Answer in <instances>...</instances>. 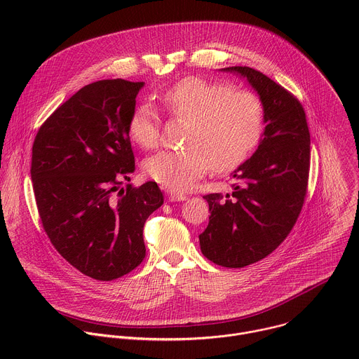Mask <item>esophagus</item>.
<instances>
[{"mask_svg": "<svg viewBox=\"0 0 359 359\" xmlns=\"http://www.w3.org/2000/svg\"><path fill=\"white\" fill-rule=\"evenodd\" d=\"M186 198H187V196L184 193L175 191V190H168V200L169 201H183Z\"/></svg>", "mask_w": 359, "mask_h": 359, "instance_id": "34e87169", "label": "esophagus"}]
</instances>
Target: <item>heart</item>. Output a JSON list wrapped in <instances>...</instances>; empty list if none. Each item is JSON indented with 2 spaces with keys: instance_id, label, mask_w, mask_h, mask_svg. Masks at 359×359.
Wrapping results in <instances>:
<instances>
[{
  "instance_id": "b5f03b06",
  "label": "heart",
  "mask_w": 359,
  "mask_h": 359,
  "mask_svg": "<svg viewBox=\"0 0 359 359\" xmlns=\"http://www.w3.org/2000/svg\"><path fill=\"white\" fill-rule=\"evenodd\" d=\"M161 102L170 116L189 121L187 147L162 150L144 163L153 180L172 190L189 189L210 166L216 170L238 166L260 139L263 107L250 90L189 76L170 86ZM128 133L143 149L158 146L161 126L155 108L149 104L136 107Z\"/></svg>"
}]
</instances>
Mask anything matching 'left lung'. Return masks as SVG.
I'll list each match as a JSON object with an SVG mask.
<instances>
[{
	"label": "left lung",
	"instance_id": "left-lung-1",
	"mask_svg": "<svg viewBox=\"0 0 359 359\" xmlns=\"http://www.w3.org/2000/svg\"><path fill=\"white\" fill-rule=\"evenodd\" d=\"M259 93L264 133L252 156L233 173V191L203 196L209 226L200 248L217 266L241 269L267 257L292 230L306 194L310 130L299 100L281 85L248 67H229Z\"/></svg>",
	"mask_w": 359,
	"mask_h": 359
}]
</instances>
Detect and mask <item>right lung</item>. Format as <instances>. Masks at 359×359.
Masks as SVG:
<instances>
[{
	"instance_id": "obj_1",
	"label": "right lung",
	"mask_w": 359,
	"mask_h": 359,
	"mask_svg": "<svg viewBox=\"0 0 359 359\" xmlns=\"http://www.w3.org/2000/svg\"><path fill=\"white\" fill-rule=\"evenodd\" d=\"M143 82L104 79L81 88L39 128L31 179L42 227L82 274L112 281L144 259L143 226L163 204L156 182L135 172L128 122Z\"/></svg>"
}]
</instances>
